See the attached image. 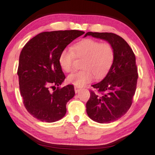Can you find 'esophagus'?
Returning a JSON list of instances; mask_svg holds the SVG:
<instances>
[{
	"label": "esophagus",
	"instance_id": "1",
	"mask_svg": "<svg viewBox=\"0 0 155 155\" xmlns=\"http://www.w3.org/2000/svg\"><path fill=\"white\" fill-rule=\"evenodd\" d=\"M74 89H75V92L76 93L79 92L80 90V88L79 87H78V86H75V87H74Z\"/></svg>",
	"mask_w": 155,
	"mask_h": 155
}]
</instances>
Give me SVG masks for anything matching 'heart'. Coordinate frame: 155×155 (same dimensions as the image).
Masks as SVG:
<instances>
[{
    "instance_id": "heart-1",
    "label": "heart",
    "mask_w": 155,
    "mask_h": 155,
    "mask_svg": "<svg viewBox=\"0 0 155 155\" xmlns=\"http://www.w3.org/2000/svg\"><path fill=\"white\" fill-rule=\"evenodd\" d=\"M73 51L68 48L61 51L58 56V63L61 69L69 73L73 70L75 55L83 58L81 63L82 70L74 72L68 76L67 80L78 87L84 86L94 80L103 78L108 73L113 65L115 51L109 42L87 38L78 41L73 46Z\"/></svg>"
}]
</instances>
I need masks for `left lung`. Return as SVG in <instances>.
<instances>
[{
  "label": "left lung",
  "instance_id": "obj_1",
  "mask_svg": "<svg viewBox=\"0 0 155 155\" xmlns=\"http://www.w3.org/2000/svg\"><path fill=\"white\" fill-rule=\"evenodd\" d=\"M87 36L106 40L115 51L113 65L101 82L92 84L95 91L90 90L86 104L91 119L109 124L126 114L133 103L138 78L135 56L128 44L116 34L89 31Z\"/></svg>",
  "mask_w": 155,
  "mask_h": 155
}]
</instances>
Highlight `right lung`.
Instances as JSON below:
<instances>
[{
    "label": "right lung",
    "mask_w": 155,
    "mask_h": 155,
    "mask_svg": "<svg viewBox=\"0 0 155 155\" xmlns=\"http://www.w3.org/2000/svg\"><path fill=\"white\" fill-rule=\"evenodd\" d=\"M84 34L79 30L44 31L29 40L21 51L18 69L20 95L27 111L39 120L55 122L66 114V104L75 91L72 84L59 87L65 76L58 56Z\"/></svg>",
    "instance_id": "right-lung-1"
}]
</instances>
